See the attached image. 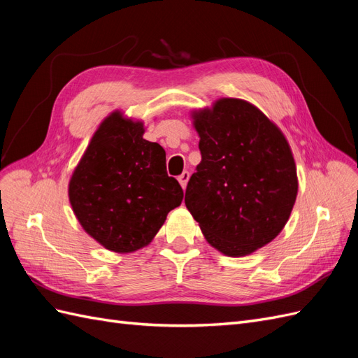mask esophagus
Segmentation results:
<instances>
[{
    "label": "esophagus",
    "mask_w": 358,
    "mask_h": 358,
    "mask_svg": "<svg viewBox=\"0 0 358 358\" xmlns=\"http://www.w3.org/2000/svg\"><path fill=\"white\" fill-rule=\"evenodd\" d=\"M178 180H179V183H180V187L185 189L187 188V183H188V180H189V171H183L180 176H178Z\"/></svg>",
    "instance_id": "obj_1"
}]
</instances>
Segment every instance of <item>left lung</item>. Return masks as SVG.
<instances>
[{
    "mask_svg": "<svg viewBox=\"0 0 358 358\" xmlns=\"http://www.w3.org/2000/svg\"><path fill=\"white\" fill-rule=\"evenodd\" d=\"M201 162L185 204L208 242L241 257L284 229L297 196L294 158L284 134L255 106L222 99L194 116Z\"/></svg>",
    "mask_w": 358,
    "mask_h": 358,
    "instance_id": "8db88e82",
    "label": "left lung"
}]
</instances>
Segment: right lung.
<instances>
[{
    "label": "right lung",
    "instance_id": "1",
    "mask_svg": "<svg viewBox=\"0 0 358 358\" xmlns=\"http://www.w3.org/2000/svg\"><path fill=\"white\" fill-rule=\"evenodd\" d=\"M85 231L115 252L148 245L183 199L167 175L166 150L143 138L142 122L112 113L96 129L69 188Z\"/></svg>",
    "mask_w": 358,
    "mask_h": 358
}]
</instances>
